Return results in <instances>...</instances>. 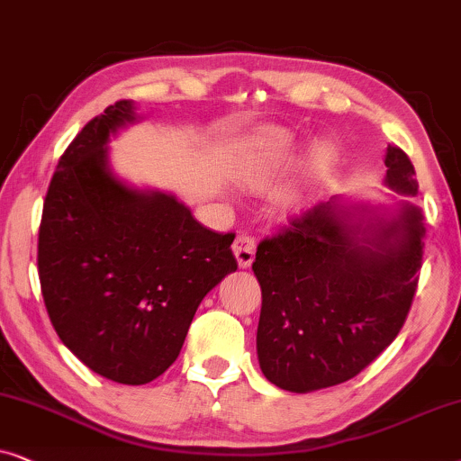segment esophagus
Returning <instances> with one entry per match:
<instances>
[{"mask_svg":"<svg viewBox=\"0 0 461 461\" xmlns=\"http://www.w3.org/2000/svg\"><path fill=\"white\" fill-rule=\"evenodd\" d=\"M234 255H236V261L240 267H250V263L255 259V250H257V242L253 236L249 234H240L234 240Z\"/></svg>","mask_w":461,"mask_h":461,"instance_id":"1","label":"esophagus"}]
</instances>
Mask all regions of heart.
I'll return each mask as SVG.
<instances>
[{
  "label": "heart",
  "instance_id": "b5f03b06",
  "mask_svg": "<svg viewBox=\"0 0 461 461\" xmlns=\"http://www.w3.org/2000/svg\"><path fill=\"white\" fill-rule=\"evenodd\" d=\"M297 151V137L278 126H263L244 140L236 164V179L250 189H263L280 175ZM337 162L335 147L321 140L305 158V176L312 183L322 181Z\"/></svg>",
  "mask_w": 461,
  "mask_h": 461
}]
</instances>
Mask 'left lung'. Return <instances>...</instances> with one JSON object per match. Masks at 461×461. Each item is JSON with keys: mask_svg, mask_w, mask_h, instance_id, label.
I'll list each match as a JSON object with an SVG mask.
<instances>
[{"mask_svg": "<svg viewBox=\"0 0 461 461\" xmlns=\"http://www.w3.org/2000/svg\"><path fill=\"white\" fill-rule=\"evenodd\" d=\"M392 192L415 198V168L402 149H385ZM423 214L330 198L257 247L261 285L257 356L282 390L314 392L369 366L402 329L423 255Z\"/></svg>", "mask_w": 461, "mask_h": 461, "instance_id": "1", "label": "left lung"}]
</instances>
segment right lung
Returning a JSON list of instances; mask_svg holds the SVG:
<instances>
[{"label": "right lung", "instance_id": "right-lung-1", "mask_svg": "<svg viewBox=\"0 0 461 461\" xmlns=\"http://www.w3.org/2000/svg\"><path fill=\"white\" fill-rule=\"evenodd\" d=\"M118 101L60 156L44 200L38 267L60 341L115 384L143 385L179 356L202 299L236 272L234 234L206 230L176 195L128 185L109 140L139 122Z\"/></svg>", "mask_w": 461, "mask_h": 461}]
</instances>
